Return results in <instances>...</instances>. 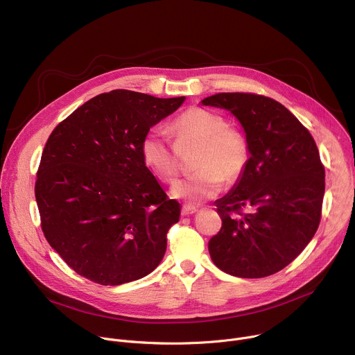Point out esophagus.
Listing matches in <instances>:
<instances>
[{"instance_id": "1", "label": "esophagus", "mask_w": 355, "mask_h": 355, "mask_svg": "<svg viewBox=\"0 0 355 355\" xmlns=\"http://www.w3.org/2000/svg\"><path fill=\"white\" fill-rule=\"evenodd\" d=\"M196 212H198V209L195 207H191V205H184L182 209H181L182 216H189V215H193Z\"/></svg>"}]
</instances>
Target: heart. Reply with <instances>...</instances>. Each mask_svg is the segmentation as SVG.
<instances>
[{"label": "heart", "instance_id": "obj_1", "mask_svg": "<svg viewBox=\"0 0 355 355\" xmlns=\"http://www.w3.org/2000/svg\"><path fill=\"white\" fill-rule=\"evenodd\" d=\"M175 144H198L192 175L177 181L171 188L174 198L191 205L216 196L223 181L233 185L245 173L250 162V146L243 132L227 121L204 108H189L171 125ZM139 153L143 166L162 181H173L178 171L174 146L157 129H150L140 140Z\"/></svg>", "mask_w": 355, "mask_h": 355}]
</instances>
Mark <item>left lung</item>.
Returning <instances> with one entry per match:
<instances>
[{"mask_svg": "<svg viewBox=\"0 0 355 355\" xmlns=\"http://www.w3.org/2000/svg\"><path fill=\"white\" fill-rule=\"evenodd\" d=\"M241 123L250 162L234 189L216 202L222 227L209 240L212 261L240 278L272 275L315 236L324 195V166L309 130L278 101L220 92L202 101Z\"/></svg>", "mask_w": 355, "mask_h": 355, "instance_id": "8db88e82", "label": "left lung"}]
</instances>
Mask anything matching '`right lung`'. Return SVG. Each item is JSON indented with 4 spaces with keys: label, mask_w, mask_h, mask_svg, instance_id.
Masks as SVG:
<instances>
[{
    "label": "right lung",
    "mask_w": 355,
    "mask_h": 355,
    "mask_svg": "<svg viewBox=\"0 0 355 355\" xmlns=\"http://www.w3.org/2000/svg\"><path fill=\"white\" fill-rule=\"evenodd\" d=\"M184 99L114 89L87 101L50 133L35 182L40 226L78 275L121 285L163 260L181 208L143 166L139 146Z\"/></svg>",
    "instance_id": "right-lung-1"
}]
</instances>
